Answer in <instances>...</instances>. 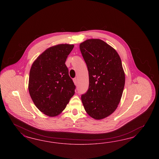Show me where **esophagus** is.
Wrapping results in <instances>:
<instances>
[{
    "instance_id": "obj_1",
    "label": "esophagus",
    "mask_w": 159,
    "mask_h": 159,
    "mask_svg": "<svg viewBox=\"0 0 159 159\" xmlns=\"http://www.w3.org/2000/svg\"><path fill=\"white\" fill-rule=\"evenodd\" d=\"M73 82L75 84H77V78H74L73 79Z\"/></svg>"
}]
</instances>
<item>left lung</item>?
<instances>
[{"instance_id": "8db88e82", "label": "left lung", "mask_w": 159, "mask_h": 159, "mask_svg": "<svg viewBox=\"0 0 159 159\" xmlns=\"http://www.w3.org/2000/svg\"><path fill=\"white\" fill-rule=\"evenodd\" d=\"M80 49L89 76V89L81 97L83 105L93 118H105L116 109L125 86L120 57L100 39H87L80 44Z\"/></svg>"}]
</instances>
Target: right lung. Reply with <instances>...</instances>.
Here are the masks:
<instances>
[{
    "label": "right lung",
    "mask_w": 159,
    "mask_h": 159,
    "mask_svg": "<svg viewBox=\"0 0 159 159\" xmlns=\"http://www.w3.org/2000/svg\"><path fill=\"white\" fill-rule=\"evenodd\" d=\"M73 47L62 43L48 48L31 67L30 95L39 110L49 116L60 114L75 94L76 86L65 65Z\"/></svg>",
    "instance_id": "1"
}]
</instances>
